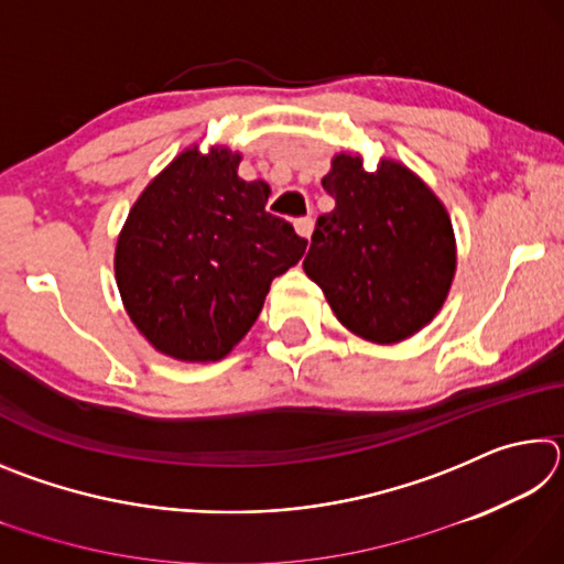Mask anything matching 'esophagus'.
<instances>
[{"label":"esophagus","instance_id":"34e87169","mask_svg":"<svg viewBox=\"0 0 564 564\" xmlns=\"http://www.w3.org/2000/svg\"><path fill=\"white\" fill-rule=\"evenodd\" d=\"M293 226H295V231H299V236H303V238H311V234H313V218H311V216H301V218H295Z\"/></svg>","mask_w":564,"mask_h":564}]
</instances>
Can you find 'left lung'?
<instances>
[{"label": "left lung", "mask_w": 564, "mask_h": 564, "mask_svg": "<svg viewBox=\"0 0 564 564\" xmlns=\"http://www.w3.org/2000/svg\"><path fill=\"white\" fill-rule=\"evenodd\" d=\"M336 208L318 216L303 269L356 336L398 343L441 311L455 273L445 206L398 161L376 171L338 154L323 176Z\"/></svg>", "instance_id": "left-lung-1"}]
</instances>
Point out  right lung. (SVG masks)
Here are the masks:
<instances>
[{
    "label": "right lung",
    "instance_id": "1",
    "mask_svg": "<svg viewBox=\"0 0 564 564\" xmlns=\"http://www.w3.org/2000/svg\"><path fill=\"white\" fill-rule=\"evenodd\" d=\"M241 156L188 149L151 181L117 243L121 301L147 340L178 360H218L259 318L271 281L308 241L265 212L271 188Z\"/></svg>",
    "mask_w": 564,
    "mask_h": 564
}]
</instances>
